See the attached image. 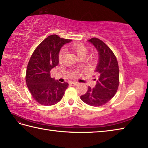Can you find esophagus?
<instances>
[{
  "label": "esophagus",
  "mask_w": 148,
  "mask_h": 148,
  "mask_svg": "<svg viewBox=\"0 0 148 148\" xmlns=\"http://www.w3.org/2000/svg\"><path fill=\"white\" fill-rule=\"evenodd\" d=\"M78 82H71L70 83V86H77V85H78Z\"/></svg>",
  "instance_id": "1"
}]
</instances>
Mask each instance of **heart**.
<instances>
[{"label":"heart","mask_w":148,"mask_h":148,"mask_svg":"<svg viewBox=\"0 0 148 148\" xmlns=\"http://www.w3.org/2000/svg\"><path fill=\"white\" fill-rule=\"evenodd\" d=\"M68 49L72 52L76 54L80 59H83L84 61L89 64H93L98 59V55L96 53L93 52L87 55L88 52V48L85 45L81 43H75L68 46ZM65 52L63 49H61L59 52L58 59L59 62H61L64 57ZM76 73H73L72 77H75Z\"/></svg>","instance_id":"1"}]
</instances>
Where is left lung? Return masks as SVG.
<instances>
[{"mask_svg": "<svg viewBox=\"0 0 148 148\" xmlns=\"http://www.w3.org/2000/svg\"><path fill=\"white\" fill-rule=\"evenodd\" d=\"M94 45L99 53V62L94 75L96 84L88 87L85 95L80 96L84 103L92 107L107 103L117 91L119 85V69L116 56L103 41L92 38L88 40Z\"/></svg>", "mask_w": 148, "mask_h": 148, "instance_id": "1", "label": "left lung"}]
</instances>
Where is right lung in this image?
Instances as JSON below:
<instances>
[{"mask_svg":"<svg viewBox=\"0 0 148 148\" xmlns=\"http://www.w3.org/2000/svg\"><path fill=\"white\" fill-rule=\"evenodd\" d=\"M71 40L56 34L48 36L36 47L27 66V86L36 101L45 106L55 105L61 100L67 82L61 83L50 77V71L59 64L61 48Z\"/></svg>","mask_w":148,"mask_h":148,"instance_id":"add662e5","label":"right lung"}]
</instances>
